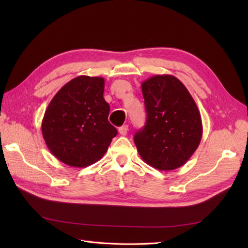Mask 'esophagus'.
Listing matches in <instances>:
<instances>
[{"label":"esophagus","instance_id":"1","mask_svg":"<svg viewBox=\"0 0 248 248\" xmlns=\"http://www.w3.org/2000/svg\"><path fill=\"white\" fill-rule=\"evenodd\" d=\"M127 132H128V125H123L119 128V133L121 134V136H126Z\"/></svg>","mask_w":248,"mask_h":248}]
</instances>
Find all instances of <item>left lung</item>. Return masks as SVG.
Returning a JSON list of instances; mask_svg holds the SVG:
<instances>
[{"instance_id": "1", "label": "left lung", "mask_w": 248, "mask_h": 248, "mask_svg": "<svg viewBox=\"0 0 248 248\" xmlns=\"http://www.w3.org/2000/svg\"><path fill=\"white\" fill-rule=\"evenodd\" d=\"M147 121L134 136L140 156L159 170L182 167L198 149L202 125L188 90L174 76H154L141 82Z\"/></svg>"}]
</instances>
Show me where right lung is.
I'll return each instance as SVG.
<instances>
[{
  "mask_svg": "<svg viewBox=\"0 0 248 248\" xmlns=\"http://www.w3.org/2000/svg\"><path fill=\"white\" fill-rule=\"evenodd\" d=\"M103 92V78L80 76L60 89L48 104L42 136L51 154L67 166L85 168L98 161L117 136Z\"/></svg>",
  "mask_w": 248,
  "mask_h": 248,
  "instance_id": "obj_1",
  "label": "right lung"
}]
</instances>
